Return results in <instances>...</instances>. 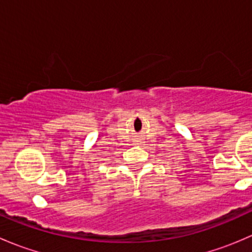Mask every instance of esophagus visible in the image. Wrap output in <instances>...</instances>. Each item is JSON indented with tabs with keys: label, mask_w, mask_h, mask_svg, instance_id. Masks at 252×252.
<instances>
[{
	"label": "esophagus",
	"mask_w": 252,
	"mask_h": 252,
	"mask_svg": "<svg viewBox=\"0 0 252 252\" xmlns=\"http://www.w3.org/2000/svg\"><path fill=\"white\" fill-rule=\"evenodd\" d=\"M141 144H142L141 139H136V140H135V145H141Z\"/></svg>",
	"instance_id": "obj_1"
}]
</instances>
